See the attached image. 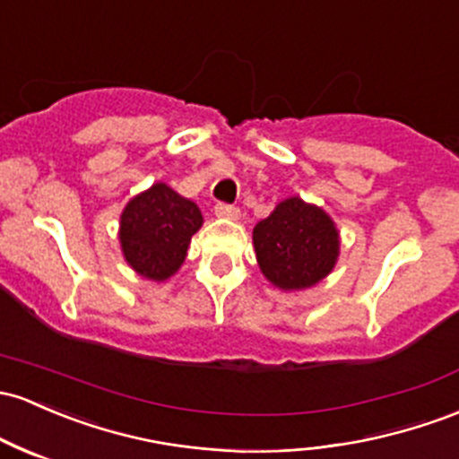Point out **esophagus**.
Segmentation results:
<instances>
[{
  "label": "esophagus",
  "mask_w": 459,
  "mask_h": 459,
  "mask_svg": "<svg viewBox=\"0 0 459 459\" xmlns=\"http://www.w3.org/2000/svg\"><path fill=\"white\" fill-rule=\"evenodd\" d=\"M215 215L224 220H239V209L233 204H218L215 206Z\"/></svg>",
  "instance_id": "esophagus-1"
}]
</instances>
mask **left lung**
Segmentation results:
<instances>
[{"mask_svg":"<svg viewBox=\"0 0 459 459\" xmlns=\"http://www.w3.org/2000/svg\"><path fill=\"white\" fill-rule=\"evenodd\" d=\"M259 268L283 291L307 290L335 268L340 233L325 209L299 195L276 204L253 230Z\"/></svg>","mask_w":459,"mask_h":459,"instance_id":"left-lung-1","label":"left lung"}]
</instances>
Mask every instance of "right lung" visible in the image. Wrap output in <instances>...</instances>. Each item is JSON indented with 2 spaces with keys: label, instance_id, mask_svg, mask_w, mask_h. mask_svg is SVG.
Returning <instances> with one entry per match:
<instances>
[{
  "label": "right lung",
  "instance_id": "right-lung-1",
  "mask_svg": "<svg viewBox=\"0 0 459 459\" xmlns=\"http://www.w3.org/2000/svg\"><path fill=\"white\" fill-rule=\"evenodd\" d=\"M200 226L198 204L165 183H154L122 211L119 244L124 259L143 279L168 281L183 265L189 241Z\"/></svg>",
  "mask_w": 459,
  "mask_h": 459
}]
</instances>
